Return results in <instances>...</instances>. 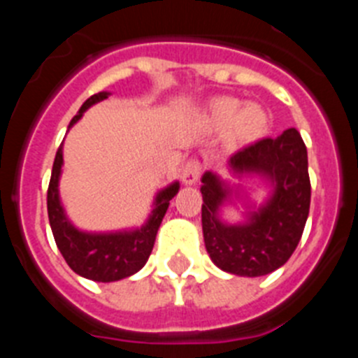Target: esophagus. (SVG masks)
<instances>
[{
    "instance_id": "1",
    "label": "esophagus",
    "mask_w": 358,
    "mask_h": 358,
    "mask_svg": "<svg viewBox=\"0 0 358 358\" xmlns=\"http://www.w3.org/2000/svg\"><path fill=\"white\" fill-rule=\"evenodd\" d=\"M201 172H202L201 161L199 159L186 161V164L182 166V173H181L182 182H185V185H195L199 179V176H201Z\"/></svg>"
}]
</instances>
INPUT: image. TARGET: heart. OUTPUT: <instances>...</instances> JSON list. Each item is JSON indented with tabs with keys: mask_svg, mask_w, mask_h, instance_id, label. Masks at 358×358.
<instances>
[{
	"mask_svg": "<svg viewBox=\"0 0 358 358\" xmlns=\"http://www.w3.org/2000/svg\"><path fill=\"white\" fill-rule=\"evenodd\" d=\"M211 118L218 125L231 123L233 134L240 140H252L258 138L267 129V113L256 103L242 106L236 100H218L211 106Z\"/></svg>",
	"mask_w": 358,
	"mask_h": 358,
	"instance_id": "heart-1",
	"label": "heart"
}]
</instances>
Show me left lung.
<instances>
[{"mask_svg": "<svg viewBox=\"0 0 358 358\" xmlns=\"http://www.w3.org/2000/svg\"><path fill=\"white\" fill-rule=\"evenodd\" d=\"M233 176L264 177L271 195L262 206L248 204L245 222L227 224L218 211L233 188L217 173L202 176V233L213 264L236 276H265L285 265L301 240L310 210L308 156L301 134L287 129L229 157Z\"/></svg>", "mask_w": 358, "mask_h": 358, "instance_id": "8db88e82", "label": "left lung"}]
</instances>
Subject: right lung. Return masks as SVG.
I'll return each instance as SVG.
<instances>
[{
    "label": "right lung",
    "instance_id": "add662e5",
    "mask_svg": "<svg viewBox=\"0 0 358 358\" xmlns=\"http://www.w3.org/2000/svg\"><path fill=\"white\" fill-rule=\"evenodd\" d=\"M109 94L107 91H102L87 98L82 103L80 110L73 116L68 129H71L91 106L106 100ZM62 161L64 159H62L61 143L53 161L52 179L48 186V218L53 238L61 255L64 256L66 264L78 276L102 281V283L118 281L136 274L147 264L161 220L169 210L170 201L179 192V182H172L156 195L154 210L141 227L131 231H115V233H87L73 226L61 204L59 179H61Z\"/></svg>",
    "mask_w": 358,
    "mask_h": 358
}]
</instances>
